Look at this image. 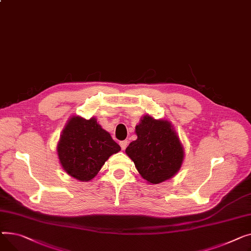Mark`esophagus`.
I'll use <instances>...</instances> for the list:
<instances>
[{"label":"esophagus","instance_id":"34e87169","mask_svg":"<svg viewBox=\"0 0 251 251\" xmlns=\"http://www.w3.org/2000/svg\"><path fill=\"white\" fill-rule=\"evenodd\" d=\"M120 145H121V147H122V150H126L127 145H128V142H127V141H122V142L120 143Z\"/></svg>","mask_w":251,"mask_h":251}]
</instances>
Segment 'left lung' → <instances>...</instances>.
<instances>
[{"label":"left lung","instance_id":"8db88e82","mask_svg":"<svg viewBox=\"0 0 251 251\" xmlns=\"http://www.w3.org/2000/svg\"><path fill=\"white\" fill-rule=\"evenodd\" d=\"M136 135L138 139L128 145L126 153L147 182L159 184L180 170L184 148L169 121L146 114L136 126Z\"/></svg>","mask_w":251,"mask_h":251}]
</instances>
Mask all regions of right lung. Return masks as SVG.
<instances>
[{
	"label": "right lung",
	"mask_w": 251,
	"mask_h": 251,
	"mask_svg": "<svg viewBox=\"0 0 251 251\" xmlns=\"http://www.w3.org/2000/svg\"><path fill=\"white\" fill-rule=\"evenodd\" d=\"M120 151V145L101 127L96 117L85 120L79 115L70 117L56 146L65 172L85 182L92 180L108 158Z\"/></svg>",
	"instance_id": "obj_1"
}]
</instances>
